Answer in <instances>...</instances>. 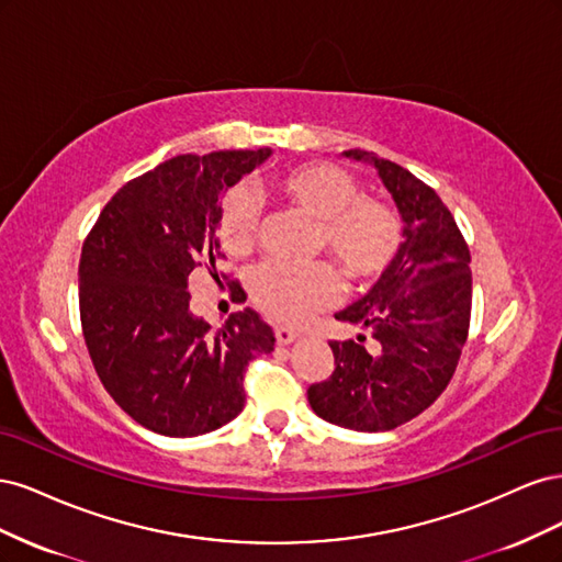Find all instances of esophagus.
Masks as SVG:
<instances>
[{
    "instance_id": "esophagus-1",
    "label": "esophagus",
    "mask_w": 562,
    "mask_h": 562,
    "mask_svg": "<svg viewBox=\"0 0 562 562\" xmlns=\"http://www.w3.org/2000/svg\"><path fill=\"white\" fill-rule=\"evenodd\" d=\"M274 335H277V342H279V345H291V342H295V339L300 337L297 330L283 328V326H279V328L274 330Z\"/></svg>"
}]
</instances>
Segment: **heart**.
I'll use <instances>...</instances> for the list:
<instances>
[{"instance_id":"b5f03b06","label":"heart","mask_w":562,"mask_h":562,"mask_svg":"<svg viewBox=\"0 0 562 562\" xmlns=\"http://www.w3.org/2000/svg\"><path fill=\"white\" fill-rule=\"evenodd\" d=\"M277 194L321 223V244L351 281H372L394 262L403 241L396 211L363 196L359 180L326 161L302 164L274 180ZM220 244L229 255H246L258 236V201L236 187L220 206ZM252 300L271 318L302 323L330 307L342 285L328 265L265 262L250 281Z\"/></svg>"}]
</instances>
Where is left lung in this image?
Masks as SVG:
<instances>
[{"label":"left lung","instance_id":"8db88e82","mask_svg":"<svg viewBox=\"0 0 562 562\" xmlns=\"http://www.w3.org/2000/svg\"><path fill=\"white\" fill-rule=\"evenodd\" d=\"M347 159L375 168L403 220V244L370 291L335 318L372 333L330 342L335 370L312 384V411L337 427L389 431L443 394L469 335L471 255L440 196L403 166L372 151Z\"/></svg>","mask_w":562,"mask_h":562}]
</instances>
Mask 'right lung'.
<instances>
[{
    "instance_id": "obj_1",
    "label": "right lung",
    "mask_w": 562,
    "mask_h": 562,
    "mask_svg": "<svg viewBox=\"0 0 562 562\" xmlns=\"http://www.w3.org/2000/svg\"><path fill=\"white\" fill-rule=\"evenodd\" d=\"M269 147L180 155L131 180L100 213L79 260L81 330L100 382L145 429L192 438L244 411L246 366L274 351L252 310L213 330L187 281L220 258V199Z\"/></svg>"
}]
</instances>
